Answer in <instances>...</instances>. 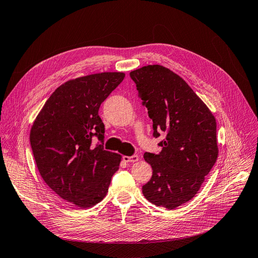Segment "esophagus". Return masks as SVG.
Here are the masks:
<instances>
[{"label": "esophagus", "instance_id": "obj_1", "mask_svg": "<svg viewBox=\"0 0 258 258\" xmlns=\"http://www.w3.org/2000/svg\"><path fill=\"white\" fill-rule=\"evenodd\" d=\"M122 160L126 162H136L139 160V156L132 155V156H122Z\"/></svg>", "mask_w": 258, "mask_h": 258}]
</instances>
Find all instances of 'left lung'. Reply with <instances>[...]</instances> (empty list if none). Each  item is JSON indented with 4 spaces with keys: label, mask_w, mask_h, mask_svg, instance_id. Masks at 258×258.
<instances>
[{
    "label": "left lung",
    "mask_w": 258,
    "mask_h": 258,
    "mask_svg": "<svg viewBox=\"0 0 258 258\" xmlns=\"http://www.w3.org/2000/svg\"><path fill=\"white\" fill-rule=\"evenodd\" d=\"M130 77L153 120V137L165 134L158 154H144L153 175L142 192L152 204L172 210L194 198L214 166L216 121L186 82L169 69L147 66Z\"/></svg>",
    "instance_id": "1"
}]
</instances>
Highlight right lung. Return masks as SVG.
<instances>
[{"mask_svg": "<svg viewBox=\"0 0 258 258\" xmlns=\"http://www.w3.org/2000/svg\"><path fill=\"white\" fill-rule=\"evenodd\" d=\"M124 77L105 72L61 85L46 101L30 132L40 174L59 197L82 209L102 200L120 155L104 150L99 108ZM95 137L97 145L92 143Z\"/></svg>", "mask_w": 258, "mask_h": 258, "instance_id": "1", "label": "right lung"}]
</instances>
